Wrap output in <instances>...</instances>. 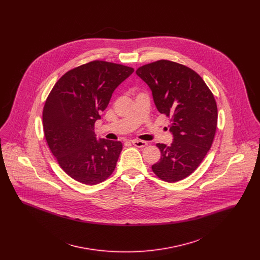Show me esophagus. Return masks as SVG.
<instances>
[{
    "label": "esophagus",
    "instance_id": "1",
    "mask_svg": "<svg viewBox=\"0 0 260 260\" xmlns=\"http://www.w3.org/2000/svg\"><path fill=\"white\" fill-rule=\"evenodd\" d=\"M132 143L138 148H142V147H145L147 145V142L146 141H143V140H137V139H134L132 141Z\"/></svg>",
    "mask_w": 260,
    "mask_h": 260
}]
</instances>
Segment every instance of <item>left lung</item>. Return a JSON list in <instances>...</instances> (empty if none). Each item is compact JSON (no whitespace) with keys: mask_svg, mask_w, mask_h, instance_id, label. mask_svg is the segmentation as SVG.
Returning <instances> with one entry per match:
<instances>
[{"mask_svg":"<svg viewBox=\"0 0 260 260\" xmlns=\"http://www.w3.org/2000/svg\"><path fill=\"white\" fill-rule=\"evenodd\" d=\"M136 74L151 88L158 111L171 118L173 142L170 146L157 143L161 157L152 171L170 183L182 180L195 172L211 147L216 101L201 76L185 65L161 59L139 67Z\"/></svg>","mask_w":260,"mask_h":260,"instance_id":"1","label":"left lung"}]
</instances>
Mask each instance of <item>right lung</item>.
<instances>
[{"label": "right lung", "instance_id": "obj_1", "mask_svg": "<svg viewBox=\"0 0 260 260\" xmlns=\"http://www.w3.org/2000/svg\"><path fill=\"white\" fill-rule=\"evenodd\" d=\"M133 72L122 64L93 60L69 70L52 87L43 110L44 134L60 168L76 181L95 185L114 172L123 144L96 140L94 124Z\"/></svg>", "mask_w": 260, "mask_h": 260}]
</instances>
